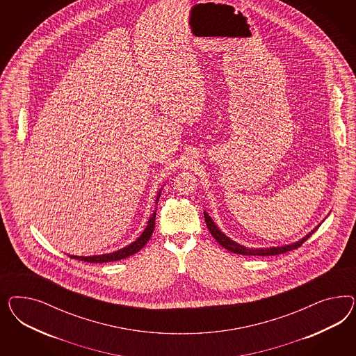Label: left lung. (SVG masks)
Segmentation results:
<instances>
[{
  "label": "left lung",
  "mask_w": 356,
  "mask_h": 356,
  "mask_svg": "<svg viewBox=\"0 0 356 356\" xmlns=\"http://www.w3.org/2000/svg\"><path fill=\"white\" fill-rule=\"evenodd\" d=\"M204 214H205L206 226H207L210 234L213 235V237L216 238V241H218L223 248H226L227 250L234 252V253H236V254H243V256H275V254H282V253L290 252V250H293V249L302 247V243L312 236L313 234H314V231H316L318 227L321 226V223H320L318 226L314 227L308 235H305V236L300 238L299 241H295V243L289 244V245L271 247V248H247V247L240 245V244H237L236 241H234V240H231L229 237L226 236V235L216 226L214 220L210 218V216H209L206 211H204Z\"/></svg>",
  "instance_id": "8db88e82"
}]
</instances>
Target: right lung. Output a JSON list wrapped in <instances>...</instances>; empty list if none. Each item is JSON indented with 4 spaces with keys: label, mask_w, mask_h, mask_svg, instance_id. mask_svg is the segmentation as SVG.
I'll return each instance as SVG.
<instances>
[{
    "label": "right lung",
    "mask_w": 356,
    "mask_h": 356,
    "mask_svg": "<svg viewBox=\"0 0 356 356\" xmlns=\"http://www.w3.org/2000/svg\"><path fill=\"white\" fill-rule=\"evenodd\" d=\"M162 193V189L159 191V193L156 195V200L155 202L158 204L159 201V197ZM155 216H156V211L152 213L149 222H147V226L143 229L142 235H140L136 241H133L129 245H127L125 248L120 249L116 252H112V253H107V254H99V256H72L69 254L70 259H76L78 261H85V262H92V264H102V262H112V261H119V259H127L129 256L136 254L137 252H140V249L143 248L146 245V243L150 240L151 235L154 232V228H155Z\"/></svg>",
    "instance_id": "right-lung-1"
}]
</instances>
